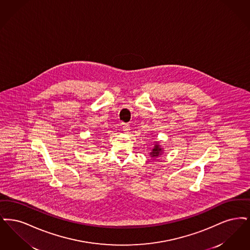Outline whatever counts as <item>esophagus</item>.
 I'll use <instances>...</instances> for the list:
<instances>
[{"mask_svg": "<svg viewBox=\"0 0 250 250\" xmlns=\"http://www.w3.org/2000/svg\"><path fill=\"white\" fill-rule=\"evenodd\" d=\"M122 128L125 132H128L130 130V125L127 123H124V124H122Z\"/></svg>", "mask_w": 250, "mask_h": 250, "instance_id": "esophagus-1", "label": "esophagus"}]
</instances>
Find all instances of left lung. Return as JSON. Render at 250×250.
Segmentation results:
<instances>
[{
  "label": "left lung",
  "instance_id": "1",
  "mask_svg": "<svg viewBox=\"0 0 250 250\" xmlns=\"http://www.w3.org/2000/svg\"><path fill=\"white\" fill-rule=\"evenodd\" d=\"M163 151V148L161 147V146L156 143V145L154 146V147L152 148V151L150 152V156L151 157H158V156L162 155Z\"/></svg>",
  "mask_w": 250,
  "mask_h": 250
}]
</instances>
